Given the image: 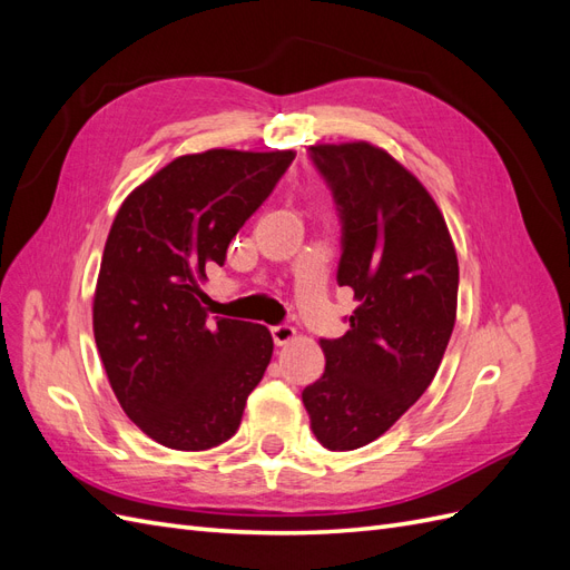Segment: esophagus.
Instances as JSON below:
<instances>
[{
	"instance_id": "obj_1",
	"label": "esophagus",
	"mask_w": 570,
	"mask_h": 570,
	"mask_svg": "<svg viewBox=\"0 0 570 570\" xmlns=\"http://www.w3.org/2000/svg\"><path fill=\"white\" fill-rule=\"evenodd\" d=\"M271 335H273L275 344H287L289 340H295L297 331L289 323H281V325H273L271 327Z\"/></svg>"
}]
</instances>
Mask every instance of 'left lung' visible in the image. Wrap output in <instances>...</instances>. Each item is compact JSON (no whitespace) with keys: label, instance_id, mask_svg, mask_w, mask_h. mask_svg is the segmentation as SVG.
I'll return each mask as SVG.
<instances>
[{"label":"left lung","instance_id":"1","mask_svg":"<svg viewBox=\"0 0 570 570\" xmlns=\"http://www.w3.org/2000/svg\"><path fill=\"white\" fill-rule=\"evenodd\" d=\"M308 154L342 218L337 283L358 306L347 333L321 340L325 373L302 402L325 450L350 452L433 383L456 321L459 262L435 199L385 149L361 140Z\"/></svg>","mask_w":570,"mask_h":570}]
</instances>
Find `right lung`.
Segmentation results:
<instances>
[{
    "instance_id": "obj_1",
    "label": "right lung",
    "mask_w": 570,
    "mask_h": 570,
    "mask_svg": "<svg viewBox=\"0 0 570 570\" xmlns=\"http://www.w3.org/2000/svg\"><path fill=\"white\" fill-rule=\"evenodd\" d=\"M295 151L185 154L120 204L92 304L95 342L126 416L168 450L235 435L273 354L266 325L209 318L206 264L273 193Z\"/></svg>"
}]
</instances>
